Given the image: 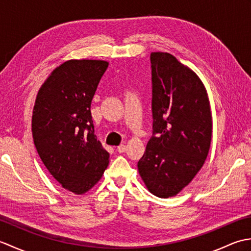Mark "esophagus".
<instances>
[{
  "label": "esophagus",
  "mask_w": 251,
  "mask_h": 251,
  "mask_svg": "<svg viewBox=\"0 0 251 251\" xmlns=\"http://www.w3.org/2000/svg\"><path fill=\"white\" fill-rule=\"evenodd\" d=\"M116 150H117V152H119V153H123V152H125L127 150V147L125 145H121V146L117 147Z\"/></svg>",
  "instance_id": "obj_1"
}]
</instances>
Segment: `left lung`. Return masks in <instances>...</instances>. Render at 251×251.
<instances>
[{
    "instance_id": "obj_1",
    "label": "left lung",
    "mask_w": 251,
    "mask_h": 251,
    "mask_svg": "<svg viewBox=\"0 0 251 251\" xmlns=\"http://www.w3.org/2000/svg\"><path fill=\"white\" fill-rule=\"evenodd\" d=\"M153 136L138 162L148 190L177 195L200 172L212 135L209 99L196 73L168 52L150 56Z\"/></svg>"
}]
</instances>
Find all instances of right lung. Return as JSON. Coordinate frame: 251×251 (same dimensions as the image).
Instances as JSON below:
<instances>
[{"mask_svg": "<svg viewBox=\"0 0 251 251\" xmlns=\"http://www.w3.org/2000/svg\"><path fill=\"white\" fill-rule=\"evenodd\" d=\"M109 66L103 60H68L37 93L32 135L36 151L62 188L84 194L102 177L110 154L95 135L90 104Z\"/></svg>", "mask_w": 251, "mask_h": 251, "instance_id": "1", "label": "right lung"}]
</instances>
